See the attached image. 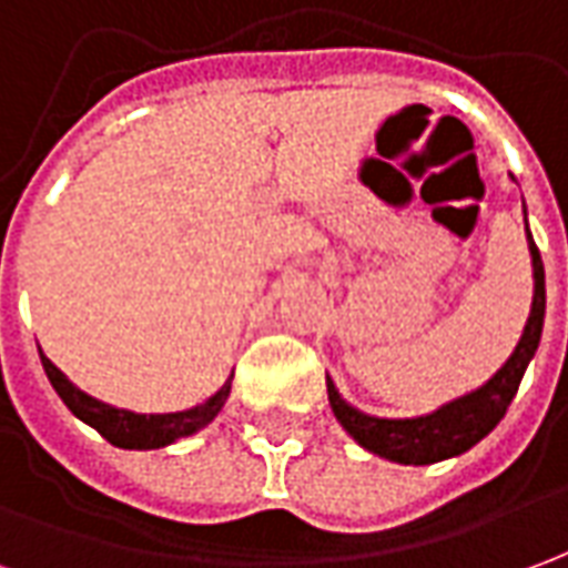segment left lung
<instances>
[{
    "instance_id": "obj_1",
    "label": "left lung",
    "mask_w": 568,
    "mask_h": 568,
    "mask_svg": "<svg viewBox=\"0 0 568 568\" xmlns=\"http://www.w3.org/2000/svg\"><path fill=\"white\" fill-rule=\"evenodd\" d=\"M529 234V227H526ZM529 255H532V280H536V295H532V310L526 320L524 337L505 362V368L471 395H463L450 405H444L435 414L417 419H381L368 417L356 407H349L337 395L334 383L328 381V402L337 423L365 447L377 453L389 463L402 465H428L459 456L468 447H475L477 440L487 438L493 428L499 426L505 410L517 395V386L524 381V371L529 358L536 356L538 341H541V325H545V264L538 255V246L529 236Z\"/></svg>"
}]
</instances>
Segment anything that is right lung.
<instances>
[{
    "label": "right lung",
    "instance_id": "right-lung-1",
    "mask_svg": "<svg viewBox=\"0 0 568 568\" xmlns=\"http://www.w3.org/2000/svg\"><path fill=\"white\" fill-rule=\"evenodd\" d=\"M39 356H42L48 381L57 389V395L63 398V405L75 417L84 419L88 426L97 428L109 444L124 447V450H158V447H166V444L185 438V435H194V432H200L206 423L215 419V414L222 410L227 395H231V383H224L206 405L191 407V410H179V414H133V410L103 405V402H97L88 393H81L79 386H72L67 381V374L57 368L51 358L44 356V353H39Z\"/></svg>",
    "mask_w": 568,
    "mask_h": 568
}]
</instances>
